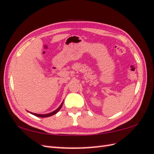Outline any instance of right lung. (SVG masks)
I'll list each match as a JSON object with an SVG mask.
<instances>
[{"mask_svg": "<svg viewBox=\"0 0 154 154\" xmlns=\"http://www.w3.org/2000/svg\"><path fill=\"white\" fill-rule=\"evenodd\" d=\"M63 101L62 102V103L61 104V105L59 106L57 109L56 110H55L54 111H53V112H51L50 113H48V114H36V113H33V112H30V113H31L32 114H33V115L34 116H38V117H41V118H45V117H49V116H51L52 115H54V114H56L59 110H60L61 109V108L62 106V105H63ZM29 112V111H28Z\"/></svg>", "mask_w": 154, "mask_h": 154, "instance_id": "obj_1", "label": "right lung"}]
</instances>
